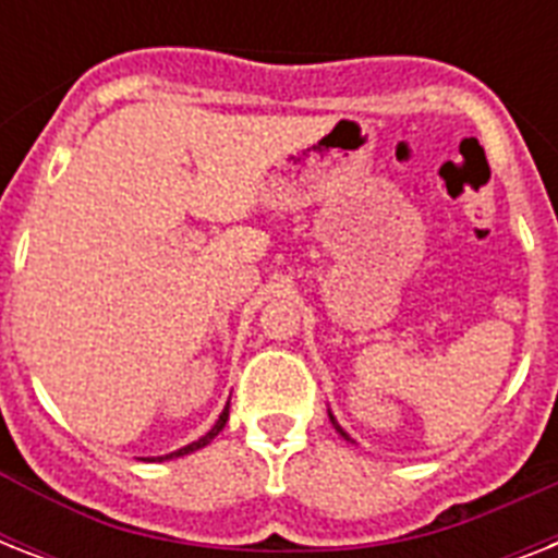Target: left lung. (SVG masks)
Masks as SVG:
<instances>
[{"mask_svg":"<svg viewBox=\"0 0 558 558\" xmlns=\"http://www.w3.org/2000/svg\"><path fill=\"white\" fill-rule=\"evenodd\" d=\"M330 420H332V416H330ZM332 425H336V432H339V434H341V437H348V434L341 432V425H339V423H336V420H332ZM348 440H350V437H348Z\"/></svg>","mask_w":558,"mask_h":558,"instance_id":"obj_1","label":"left lung"}]
</instances>
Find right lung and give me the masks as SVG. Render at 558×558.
I'll return each mask as SVG.
<instances>
[{
    "label": "right lung",
    "instance_id": "obj_1",
    "mask_svg": "<svg viewBox=\"0 0 558 558\" xmlns=\"http://www.w3.org/2000/svg\"><path fill=\"white\" fill-rule=\"evenodd\" d=\"M226 423H228V405H226V411H222V414H219V420H217V423H214V428H210V432L205 434V437H199V440H196V442H191V446H185V449H179V451H170V454H165V458H159V460L182 458V454H191V451L202 449V446H208V442L214 440V437H217V434L222 432V428H226Z\"/></svg>",
    "mask_w": 558,
    "mask_h": 558
}]
</instances>
